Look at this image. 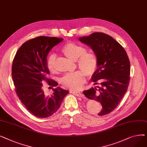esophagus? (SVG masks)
<instances>
[{
	"label": "esophagus",
	"instance_id": "1",
	"mask_svg": "<svg viewBox=\"0 0 147 147\" xmlns=\"http://www.w3.org/2000/svg\"><path fill=\"white\" fill-rule=\"evenodd\" d=\"M72 94H73L74 95H76L77 96H79V97H84V95L83 94H82L81 92H74V91H72L71 92Z\"/></svg>",
	"mask_w": 147,
	"mask_h": 147
}]
</instances>
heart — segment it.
Segmentation results:
<instances>
[{"label": "heart", "instance_id": "heart-1", "mask_svg": "<svg viewBox=\"0 0 147 147\" xmlns=\"http://www.w3.org/2000/svg\"><path fill=\"white\" fill-rule=\"evenodd\" d=\"M62 52L70 60L77 61L78 67L82 71H78L65 74L61 79L62 84L73 90L80 89L86 81V74L93 75L98 68V60L96 54L92 52H86V48L73 42L66 43ZM56 55L51 54L46 61V66L51 71H55Z\"/></svg>", "mask_w": 147, "mask_h": 147}]
</instances>
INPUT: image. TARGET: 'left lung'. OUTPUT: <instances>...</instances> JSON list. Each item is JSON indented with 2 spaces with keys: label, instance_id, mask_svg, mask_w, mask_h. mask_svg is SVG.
Masks as SVG:
<instances>
[{
  "label": "left lung",
  "instance_id": "left-lung-1",
  "mask_svg": "<svg viewBox=\"0 0 147 147\" xmlns=\"http://www.w3.org/2000/svg\"><path fill=\"white\" fill-rule=\"evenodd\" d=\"M79 40L89 46L97 56L98 68L92 76L94 84H99L83 94L101 104L100 116L109 114L117 107L127 90L130 80V61L123 46L103 33H94Z\"/></svg>",
  "mask_w": 147,
  "mask_h": 147
}]
</instances>
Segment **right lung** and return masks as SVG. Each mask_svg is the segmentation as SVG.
I'll list each match as a JSON object with an SVG mask.
<instances>
[{"instance_id":"right-lung-1","label":"right lung","mask_w":147,"mask_h":147,"mask_svg":"<svg viewBox=\"0 0 147 147\" xmlns=\"http://www.w3.org/2000/svg\"><path fill=\"white\" fill-rule=\"evenodd\" d=\"M63 40L55 37L39 36L23 43L15 55L12 65V76L15 91L27 110L38 118L48 117L59 108L68 91L52 88L51 96L45 95L43 81L49 88L58 83L49 78L46 66L47 55L51 49Z\"/></svg>"}]
</instances>
